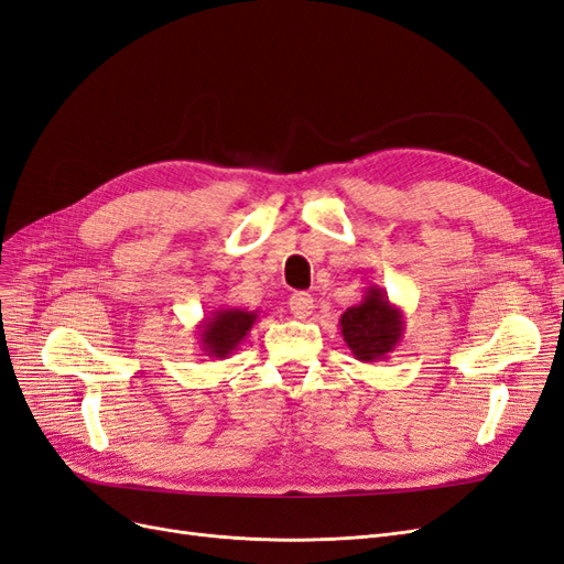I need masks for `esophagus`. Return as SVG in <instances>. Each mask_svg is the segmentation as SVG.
<instances>
[{
  "mask_svg": "<svg viewBox=\"0 0 564 564\" xmlns=\"http://www.w3.org/2000/svg\"><path fill=\"white\" fill-rule=\"evenodd\" d=\"M288 306H290V314H293L295 318H306L314 312V297L308 293H295V295H290Z\"/></svg>",
  "mask_w": 564,
  "mask_h": 564,
  "instance_id": "esophagus-1",
  "label": "esophagus"
}]
</instances>
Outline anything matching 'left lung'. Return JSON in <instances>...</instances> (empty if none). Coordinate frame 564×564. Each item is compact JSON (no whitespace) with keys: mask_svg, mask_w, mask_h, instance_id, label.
I'll return each mask as SVG.
<instances>
[{"mask_svg":"<svg viewBox=\"0 0 564 564\" xmlns=\"http://www.w3.org/2000/svg\"><path fill=\"white\" fill-rule=\"evenodd\" d=\"M339 330L354 358L360 362L387 360L405 333L403 308L395 306L387 290L370 285L366 295L339 318Z\"/></svg>","mask_w":564,"mask_h":564,"instance_id":"8db88e82","label":"left lung"}]
</instances>
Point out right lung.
Wrapping results in <instances>:
<instances>
[{"label":"right lung","mask_w":564,"mask_h":564,"mask_svg":"<svg viewBox=\"0 0 564 564\" xmlns=\"http://www.w3.org/2000/svg\"><path fill=\"white\" fill-rule=\"evenodd\" d=\"M260 312H248V308H215L210 316H206L202 323H198V349L215 360L229 358L239 344L246 339L252 325L258 323Z\"/></svg>","instance_id":"add662e5"}]
</instances>
